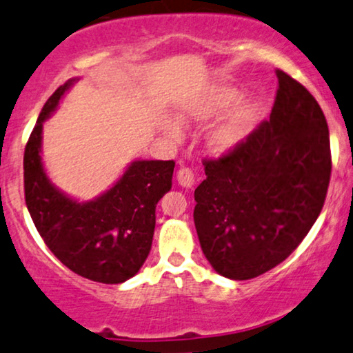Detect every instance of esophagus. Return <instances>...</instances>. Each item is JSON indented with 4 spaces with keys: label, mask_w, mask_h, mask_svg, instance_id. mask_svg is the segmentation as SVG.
<instances>
[{
    "label": "esophagus",
    "mask_w": 353,
    "mask_h": 353,
    "mask_svg": "<svg viewBox=\"0 0 353 353\" xmlns=\"http://www.w3.org/2000/svg\"><path fill=\"white\" fill-rule=\"evenodd\" d=\"M176 180H178V183H180L181 186H185V188H192L194 183V175L190 168L181 167L176 173Z\"/></svg>",
    "instance_id": "esophagus-1"
}]
</instances>
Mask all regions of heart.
<instances>
[{
  "mask_svg": "<svg viewBox=\"0 0 353 353\" xmlns=\"http://www.w3.org/2000/svg\"><path fill=\"white\" fill-rule=\"evenodd\" d=\"M241 94L233 87H214L206 94L198 95L180 107L178 112V120L183 123H203L210 122L214 117H218L221 112L230 109L239 101ZM259 114V105L254 101H244L234 107L230 114L226 115L218 125L213 127V130L208 135V145L213 152L228 153L238 148L244 140L251 134L254 127L256 119ZM165 134L173 140L183 139V130L180 123L167 120L163 125Z\"/></svg>",
  "mask_w": 353,
  "mask_h": 353,
  "instance_id": "heart-1",
  "label": "heart"
}]
</instances>
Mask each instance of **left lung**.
<instances>
[{
	"label": "left lung",
	"mask_w": 353,
	"mask_h": 353,
	"mask_svg": "<svg viewBox=\"0 0 353 353\" xmlns=\"http://www.w3.org/2000/svg\"><path fill=\"white\" fill-rule=\"evenodd\" d=\"M269 120L216 160L194 190L193 219L206 259L234 281L276 268L307 236L332 170L329 127L301 82L277 70Z\"/></svg>",
	"instance_id": "8db88e82"
}]
</instances>
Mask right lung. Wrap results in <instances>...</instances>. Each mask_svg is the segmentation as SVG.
<instances>
[{"label":"right lung","mask_w":353,"mask_h":353,"mask_svg":"<svg viewBox=\"0 0 353 353\" xmlns=\"http://www.w3.org/2000/svg\"><path fill=\"white\" fill-rule=\"evenodd\" d=\"M76 79L44 103L24 148V198L37 233L64 266L85 279L120 284L143 266L155 231L157 203L172 188L175 161L135 160L92 201L79 203L54 186L41 161L43 123Z\"/></svg>","instance_id":"obj_1"}]
</instances>
